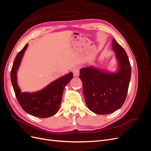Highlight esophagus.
<instances>
[{
  "label": "esophagus",
  "instance_id": "esophagus-1",
  "mask_svg": "<svg viewBox=\"0 0 151 151\" xmlns=\"http://www.w3.org/2000/svg\"><path fill=\"white\" fill-rule=\"evenodd\" d=\"M72 72H73V74H74V76H75V77L79 76V67L73 68Z\"/></svg>",
  "mask_w": 151,
  "mask_h": 151
}]
</instances>
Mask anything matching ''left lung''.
I'll return each mask as SVG.
<instances>
[{"label": "left lung", "instance_id": "1", "mask_svg": "<svg viewBox=\"0 0 151 151\" xmlns=\"http://www.w3.org/2000/svg\"><path fill=\"white\" fill-rule=\"evenodd\" d=\"M113 50L118 61L116 73L89 67L80 70L79 78L88 108L98 115L115 112L124 103L131 77V66L125 50L113 39Z\"/></svg>", "mask_w": 151, "mask_h": 151}]
</instances>
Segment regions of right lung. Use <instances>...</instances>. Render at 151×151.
Returning a JSON list of instances; mask_svg holds the SVG:
<instances>
[{
  "label": "right lung",
  "instance_id": "add662e5",
  "mask_svg": "<svg viewBox=\"0 0 151 151\" xmlns=\"http://www.w3.org/2000/svg\"><path fill=\"white\" fill-rule=\"evenodd\" d=\"M28 46L26 44L17 53L13 63L11 79L14 91L18 103L26 113L40 118L52 116L58 111L64 88L72 79L73 74L70 72L60 77L38 92L21 93L17 83V71Z\"/></svg>",
  "mask_w": 151,
  "mask_h": 151
}]
</instances>
